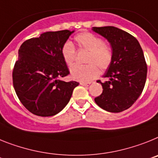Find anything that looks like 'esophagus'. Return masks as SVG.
<instances>
[{
    "mask_svg": "<svg viewBox=\"0 0 158 158\" xmlns=\"http://www.w3.org/2000/svg\"><path fill=\"white\" fill-rule=\"evenodd\" d=\"M80 85H83V86H89V85H90V83H85V82H80Z\"/></svg>",
    "mask_w": 158,
    "mask_h": 158,
    "instance_id": "34e87169",
    "label": "esophagus"
}]
</instances>
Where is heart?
I'll use <instances>...</instances> for the list:
<instances>
[{
  "instance_id": "b5f03b06",
  "label": "heart",
  "mask_w": 158,
  "mask_h": 158,
  "mask_svg": "<svg viewBox=\"0 0 158 158\" xmlns=\"http://www.w3.org/2000/svg\"><path fill=\"white\" fill-rule=\"evenodd\" d=\"M75 42L80 49L89 52L87 65H75L71 68V75L81 82H90L100 73L99 68L106 70L112 63V51L100 37L89 31H83L75 35ZM63 58L68 66H72L76 59V52L72 43L67 41L62 47Z\"/></svg>"
}]
</instances>
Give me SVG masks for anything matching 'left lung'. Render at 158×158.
I'll list each match as a JSON object with an SVG mask.
<instances>
[{"instance_id": "8db88e82", "label": "left lung", "mask_w": 158, "mask_h": 158, "mask_svg": "<svg viewBox=\"0 0 158 158\" xmlns=\"http://www.w3.org/2000/svg\"><path fill=\"white\" fill-rule=\"evenodd\" d=\"M92 30L109 41L112 63L103 77L102 93L94 98L96 104L112 113L130 108L142 94L146 80L147 65L138 40L127 31L113 26L93 27Z\"/></svg>"}]
</instances>
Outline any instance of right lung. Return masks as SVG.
Returning <instances> with one entry per match:
<instances>
[{"label": "right lung", "mask_w": 158, "mask_h": 158, "mask_svg": "<svg viewBox=\"0 0 158 158\" xmlns=\"http://www.w3.org/2000/svg\"><path fill=\"white\" fill-rule=\"evenodd\" d=\"M74 31H47L22 44L13 71L16 94L28 111L41 117L58 114L79 83L61 79L70 72L62 47Z\"/></svg>", "instance_id": "right-lung-1"}]
</instances>
